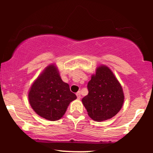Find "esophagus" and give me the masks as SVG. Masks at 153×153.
Instances as JSON below:
<instances>
[{"label":"esophagus","instance_id":"obj_1","mask_svg":"<svg viewBox=\"0 0 153 153\" xmlns=\"http://www.w3.org/2000/svg\"><path fill=\"white\" fill-rule=\"evenodd\" d=\"M76 95L77 96V98H78V99H80V98H81V93H80V92H79V91L77 92Z\"/></svg>","mask_w":153,"mask_h":153}]
</instances>
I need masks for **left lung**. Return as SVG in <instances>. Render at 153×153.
<instances>
[{"label":"left lung","mask_w":153,"mask_h":153,"mask_svg":"<svg viewBox=\"0 0 153 153\" xmlns=\"http://www.w3.org/2000/svg\"><path fill=\"white\" fill-rule=\"evenodd\" d=\"M87 87L88 94L83 98L82 103L93 120H106L120 111L124 93L120 83L107 66L97 68Z\"/></svg>","instance_id":"obj_1"}]
</instances>
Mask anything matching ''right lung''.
<instances>
[{"label": "right lung", "instance_id": "obj_1", "mask_svg": "<svg viewBox=\"0 0 153 153\" xmlns=\"http://www.w3.org/2000/svg\"><path fill=\"white\" fill-rule=\"evenodd\" d=\"M76 99L70 86L60 78L54 65L45 68L31 85L28 100L37 115L47 120H59L66 112L71 102Z\"/></svg>", "mask_w": 153, "mask_h": 153}]
</instances>
